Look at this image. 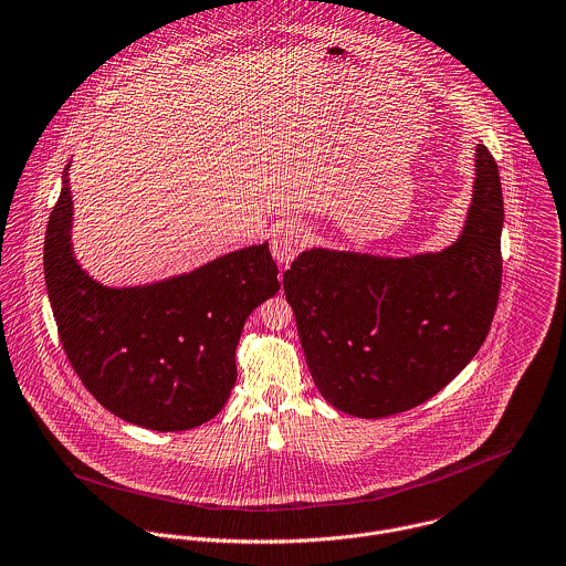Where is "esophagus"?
Listing matches in <instances>:
<instances>
[{"label":"esophagus","mask_w":566,"mask_h":566,"mask_svg":"<svg viewBox=\"0 0 566 566\" xmlns=\"http://www.w3.org/2000/svg\"><path fill=\"white\" fill-rule=\"evenodd\" d=\"M302 247H304V227L300 222L291 220V222L277 224V229L273 231L271 251L280 264H289L302 251Z\"/></svg>","instance_id":"esophagus-1"}]
</instances>
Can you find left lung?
I'll list each match as a JSON object with an SVG mask.
<instances>
[{
	"label": "left lung",
	"instance_id": "left-lung-1",
	"mask_svg": "<svg viewBox=\"0 0 566 566\" xmlns=\"http://www.w3.org/2000/svg\"><path fill=\"white\" fill-rule=\"evenodd\" d=\"M503 220L499 165L479 143L472 202L446 249L297 255L284 295L313 381L335 410L359 419L412 410L472 361L499 304Z\"/></svg>",
	"mask_w": 566,
	"mask_h": 566
}]
</instances>
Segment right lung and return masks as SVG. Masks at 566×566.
<instances>
[{
    "label": "right lung",
    "instance_id": "add662e5",
    "mask_svg": "<svg viewBox=\"0 0 566 566\" xmlns=\"http://www.w3.org/2000/svg\"><path fill=\"white\" fill-rule=\"evenodd\" d=\"M70 163L50 213L43 275L63 350L92 397L154 432L213 419L238 379L247 317L280 291L269 242L224 253L189 273L107 286L76 260Z\"/></svg>",
    "mask_w": 566,
    "mask_h": 566
}]
</instances>
